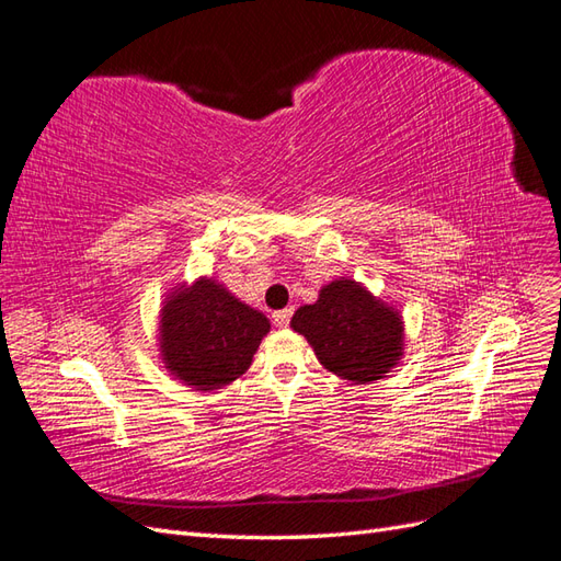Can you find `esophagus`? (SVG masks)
<instances>
[{
  "instance_id": "34e87169",
  "label": "esophagus",
  "mask_w": 561,
  "mask_h": 561,
  "mask_svg": "<svg viewBox=\"0 0 561 561\" xmlns=\"http://www.w3.org/2000/svg\"><path fill=\"white\" fill-rule=\"evenodd\" d=\"M290 317H293V307H285V310L273 312V324H276V327H288L290 324Z\"/></svg>"
}]
</instances>
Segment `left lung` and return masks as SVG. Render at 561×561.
Wrapping results in <instances>:
<instances>
[{
  "instance_id": "obj_1",
  "label": "left lung",
  "mask_w": 561,
  "mask_h": 561,
  "mask_svg": "<svg viewBox=\"0 0 561 561\" xmlns=\"http://www.w3.org/2000/svg\"><path fill=\"white\" fill-rule=\"evenodd\" d=\"M290 327L327 370L351 382L380 380L404 353L402 317L353 278L324 285L314 305L293 314Z\"/></svg>"
}]
</instances>
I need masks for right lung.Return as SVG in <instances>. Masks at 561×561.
<instances>
[{
	"mask_svg": "<svg viewBox=\"0 0 561 561\" xmlns=\"http://www.w3.org/2000/svg\"><path fill=\"white\" fill-rule=\"evenodd\" d=\"M271 322L213 278L179 285L159 319L164 368L196 390H220L244 375Z\"/></svg>",
	"mask_w": 561,
	"mask_h": 561,
	"instance_id": "1",
	"label": "right lung"
}]
</instances>
